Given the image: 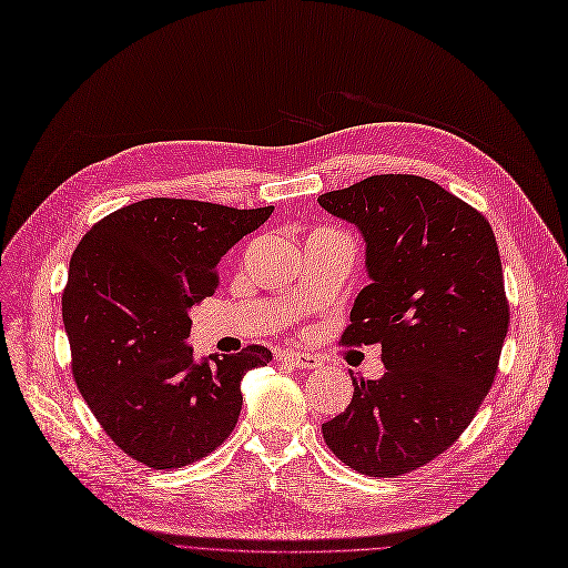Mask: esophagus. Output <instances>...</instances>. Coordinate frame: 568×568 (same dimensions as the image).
<instances>
[{
    "label": "esophagus",
    "mask_w": 568,
    "mask_h": 568,
    "mask_svg": "<svg viewBox=\"0 0 568 568\" xmlns=\"http://www.w3.org/2000/svg\"><path fill=\"white\" fill-rule=\"evenodd\" d=\"M281 361L290 363L292 367H297V369H316V367L323 365V361L318 358V355L304 353V351H283L281 353Z\"/></svg>",
    "instance_id": "obj_1"
}]
</instances>
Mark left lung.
I'll use <instances>...</instances> for the list:
<instances>
[{"label":"left lung","instance_id":"obj_1","mask_svg":"<svg viewBox=\"0 0 568 568\" xmlns=\"http://www.w3.org/2000/svg\"><path fill=\"white\" fill-rule=\"evenodd\" d=\"M318 203L361 229L372 283L342 346L382 344L379 382H355L323 424L332 454L369 477H395L447 452L498 369L510 306L487 217L418 175H372Z\"/></svg>","mask_w":568,"mask_h":568}]
</instances>
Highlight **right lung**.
Returning <instances> with one entry per match:
<instances>
[{
  "mask_svg": "<svg viewBox=\"0 0 568 568\" xmlns=\"http://www.w3.org/2000/svg\"><path fill=\"white\" fill-rule=\"evenodd\" d=\"M271 213L144 199L79 241L62 292L72 374L102 430L138 464L182 468L236 428L243 374L271 363V351L252 344L196 363L189 311L215 295L222 255Z\"/></svg>",
  "mask_w": 568,
  "mask_h": 568,
  "instance_id": "add662e5",
  "label": "right lung"
}]
</instances>
